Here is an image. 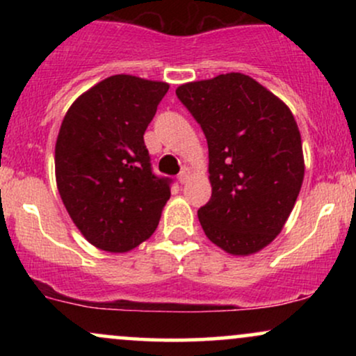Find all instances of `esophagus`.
<instances>
[{
    "label": "esophagus",
    "mask_w": 356,
    "mask_h": 356,
    "mask_svg": "<svg viewBox=\"0 0 356 356\" xmlns=\"http://www.w3.org/2000/svg\"><path fill=\"white\" fill-rule=\"evenodd\" d=\"M189 177H191V169L189 167H182L181 174H179V182L186 184L187 181H189Z\"/></svg>",
    "instance_id": "1"
}]
</instances>
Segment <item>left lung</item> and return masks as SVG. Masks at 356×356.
Returning a JSON list of instances; mask_svg holds the SVG:
<instances>
[{
  "instance_id": "left-lung-1",
  "label": "left lung",
  "mask_w": 356,
  "mask_h": 356,
  "mask_svg": "<svg viewBox=\"0 0 356 356\" xmlns=\"http://www.w3.org/2000/svg\"><path fill=\"white\" fill-rule=\"evenodd\" d=\"M209 147L212 195L197 211L209 241L232 256L271 244L291 214L305 177L303 145L291 110L244 73L175 90Z\"/></svg>"
}]
</instances>
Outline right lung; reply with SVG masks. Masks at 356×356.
<instances>
[{"label":"right lung","mask_w":356,"mask_h":356,"mask_svg":"<svg viewBox=\"0 0 356 356\" xmlns=\"http://www.w3.org/2000/svg\"><path fill=\"white\" fill-rule=\"evenodd\" d=\"M169 90L165 81L113 75L72 104L55 145L60 197L83 238L127 252L154 234L170 179L150 167L144 134Z\"/></svg>","instance_id":"1"}]
</instances>
